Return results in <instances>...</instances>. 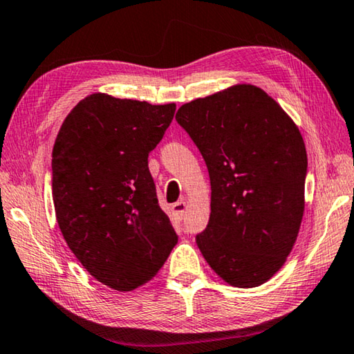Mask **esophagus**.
Masks as SVG:
<instances>
[{"instance_id": "esophagus-1", "label": "esophagus", "mask_w": 354, "mask_h": 354, "mask_svg": "<svg viewBox=\"0 0 354 354\" xmlns=\"http://www.w3.org/2000/svg\"><path fill=\"white\" fill-rule=\"evenodd\" d=\"M171 209H173V216H175L176 221H183L184 216H186V211H187L186 201H178V203L171 206Z\"/></svg>"}]
</instances>
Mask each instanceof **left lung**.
<instances>
[{
    "label": "left lung",
    "instance_id": "obj_1",
    "mask_svg": "<svg viewBox=\"0 0 354 354\" xmlns=\"http://www.w3.org/2000/svg\"><path fill=\"white\" fill-rule=\"evenodd\" d=\"M206 162L211 214L197 245L223 282H268L298 238L304 216L306 145L298 126L261 88L228 86L179 106Z\"/></svg>",
    "mask_w": 354,
    "mask_h": 354
}]
</instances>
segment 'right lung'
Wrapping results in <instances>:
<instances>
[{
    "mask_svg": "<svg viewBox=\"0 0 354 354\" xmlns=\"http://www.w3.org/2000/svg\"><path fill=\"white\" fill-rule=\"evenodd\" d=\"M176 104L89 94L66 116L52 153L55 214L69 249L100 283H148L178 243L157 203L148 154Z\"/></svg>",
    "mask_w": 354,
    "mask_h": 354,
    "instance_id": "1",
    "label": "right lung"
}]
</instances>
